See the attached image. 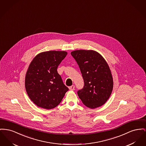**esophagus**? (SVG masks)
<instances>
[{"label":"esophagus","mask_w":146,"mask_h":146,"mask_svg":"<svg viewBox=\"0 0 146 146\" xmlns=\"http://www.w3.org/2000/svg\"><path fill=\"white\" fill-rule=\"evenodd\" d=\"M74 88H75L74 86H72L69 87V90H74L75 89Z\"/></svg>","instance_id":"1"}]
</instances>
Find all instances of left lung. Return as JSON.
I'll use <instances>...</instances> for the list:
<instances>
[{"mask_svg": "<svg viewBox=\"0 0 146 146\" xmlns=\"http://www.w3.org/2000/svg\"><path fill=\"white\" fill-rule=\"evenodd\" d=\"M82 74L84 85L78 91L79 98L86 106L95 109L102 106L109 98L113 89L111 70L102 56L93 50L71 52Z\"/></svg>", "mask_w": 146, "mask_h": 146, "instance_id": "8db88e82", "label": "left lung"}]
</instances>
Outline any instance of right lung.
<instances>
[{
	"mask_svg": "<svg viewBox=\"0 0 146 146\" xmlns=\"http://www.w3.org/2000/svg\"><path fill=\"white\" fill-rule=\"evenodd\" d=\"M67 54L66 51L43 52L30 64L25 88L30 99L37 106L47 110L54 108L68 90L57 70Z\"/></svg>",
	"mask_w": 146,
	"mask_h": 146,
	"instance_id": "1",
	"label": "right lung"
}]
</instances>
